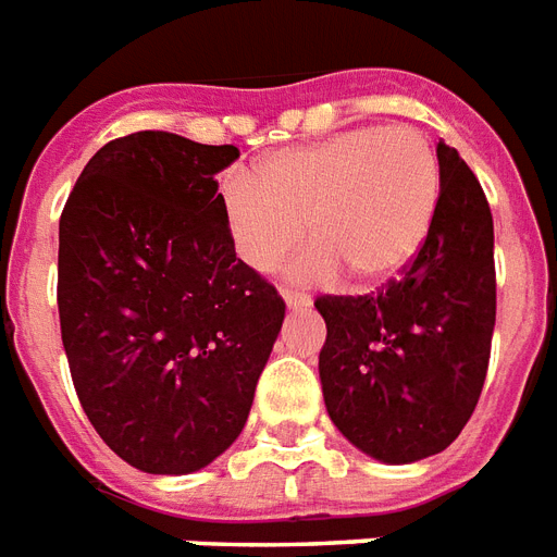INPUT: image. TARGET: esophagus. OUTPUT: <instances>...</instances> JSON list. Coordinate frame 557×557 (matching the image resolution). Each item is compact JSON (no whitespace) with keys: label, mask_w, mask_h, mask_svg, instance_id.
I'll use <instances>...</instances> for the list:
<instances>
[{"label":"esophagus","mask_w":557,"mask_h":557,"mask_svg":"<svg viewBox=\"0 0 557 557\" xmlns=\"http://www.w3.org/2000/svg\"><path fill=\"white\" fill-rule=\"evenodd\" d=\"M280 295H283V300H286L288 309H300V306H309V295H304V292H295V288H280Z\"/></svg>","instance_id":"1"}]
</instances>
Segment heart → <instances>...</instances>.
<instances>
[{"mask_svg": "<svg viewBox=\"0 0 557 557\" xmlns=\"http://www.w3.org/2000/svg\"><path fill=\"white\" fill-rule=\"evenodd\" d=\"M440 199V159L416 126H358L231 173L219 201L251 269L274 271L306 236L297 274L347 271L358 286L396 277L422 248Z\"/></svg>", "mask_w": 557, "mask_h": 557, "instance_id": "heart-1", "label": "heart"}]
</instances>
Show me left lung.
<instances>
[{
    "label": "left lung",
    "mask_w": 557,
    "mask_h": 557,
    "mask_svg": "<svg viewBox=\"0 0 557 557\" xmlns=\"http://www.w3.org/2000/svg\"><path fill=\"white\" fill-rule=\"evenodd\" d=\"M440 199L422 248L372 295H321L323 401L344 436L393 466L457 440L483 393L497 274L483 187L448 144L436 147Z\"/></svg>",
    "instance_id": "obj_1"
}]
</instances>
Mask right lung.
Here are the masks:
<instances>
[{
  "label": "right lung",
  "instance_id": "right-lung-1",
  "mask_svg": "<svg viewBox=\"0 0 557 557\" xmlns=\"http://www.w3.org/2000/svg\"><path fill=\"white\" fill-rule=\"evenodd\" d=\"M239 150L144 129L103 144L60 216L57 309L83 413L147 474L243 433L286 304L245 265L216 173Z\"/></svg>",
  "mask_w": 557,
  "mask_h": 557
}]
</instances>
